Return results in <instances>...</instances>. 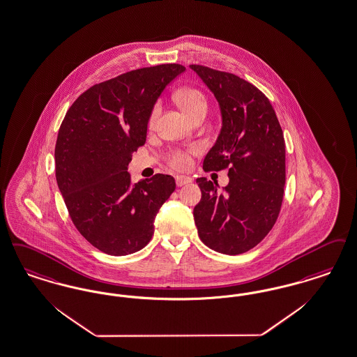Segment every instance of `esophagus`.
I'll use <instances>...</instances> for the list:
<instances>
[{"mask_svg": "<svg viewBox=\"0 0 357 357\" xmlns=\"http://www.w3.org/2000/svg\"><path fill=\"white\" fill-rule=\"evenodd\" d=\"M175 182H176L178 187H182V185H188L191 182V179L188 176H185V175H176Z\"/></svg>", "mask_w": 357, "mask_h": 357, "instance_id": "1", "label": "esophagus"}]
</instances>
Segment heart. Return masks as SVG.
I'll return each mask as SVG.
<instances>
[{
	"instance_id": "heart-1",
	"label": "heart",
	"mask_w": 357,
	"mask_h": 357,
	"mask_svg": "<svg viewBox=\"0 0 357 357\" xmlns=\"http://www.w3.org/2000/svg\"><path fill=\"white\" fill-rule=\"evenodd\" d=\"M176 100L179 102L181 107L185 110V113L188 116L191 115L197 114L199 112H207L208 109V103L206 97L198 91V90H191V89H187V90H181L178 94H176ZM159 114V106H155L150 114V119H149V125L153 126L157 121V116ZM187 155L185 154H175L172 157V165L175 167H185L187 165Z\"/></svg>"
}]
</instances>
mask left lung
<instances>
[{
    "label": "left lung",
    "instance_id": "8db88e82",
    "mask_svg": "<svg viewBox=\"0 0 357 357\" xmlns=\"http://www.w3.org/2000/svg\"><path fill=\"white\" fill-rule=\"evenodd\" d=\"M219 103L222 128L203 160V169H229V185L198 178L200 202L194 220L200 241L216 252L243 254L271 231L285 185L283 130L271 102L231 73L190 65Z\"/></svg>",
    "mask_w": 357,
    "mask_h": 357
}]
</instances>
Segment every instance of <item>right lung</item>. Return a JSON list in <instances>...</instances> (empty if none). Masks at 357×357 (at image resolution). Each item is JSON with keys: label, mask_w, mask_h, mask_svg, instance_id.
I'll return each mask as SVG.
<instances>
[{"label": "right lung", "mask_w": 357, "mask_h": 357, "mask_svg": "<svg viewBox=\"0 0 357 357\" xmlns=\"http://www.w3.org/2000/svg\"><path fill=\"white\" fill-rule=\"evenodd\" d=\"M166 63L91 86L58 131L56 178L74 226L102 252L123 257L151 241L159 208L175 190L172 175L131 183L128 165L146 142L150 114L166 86L185 72Z\"/></svg>", "instance_id": "right-lung-1"}]
</instances>
